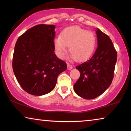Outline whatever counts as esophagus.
Here are the masks:
<instances>
[{"mask_svg":"<svg viewBox=\"0 0 131 131\" xmlns=\"http://www.w3.org/2000/svg\"><path fill=\"white\" fill-rule=\"evenodd\" d=\"M73 69V66L71 65L69 63H67V70H70Z\"/></svg>","mask_w":131,"mask_h":131,"instance_id":"obj_1","label":"esophagus"}]
</instances>
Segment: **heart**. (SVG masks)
Segmentation results:
<instances>
[{
    "mask_svg": "<svg viewBox=\"0 0 131 131\" xmlns=\"http://www.w3.org/2000/svg\"><path fill=\"white\" fill-rule=\"evenodd\" d=\"M96 40L94 34L80 27L73 26L63 30L61 36L54 39V46L57 55L64 58L67 46L73 58L77 61L88 59L94 52Z\"/></svg>",
    "mask_w": 131,
    "mask_h": 131,
    "instance_id": "1",
    "label": "heart"
}]
</instances>
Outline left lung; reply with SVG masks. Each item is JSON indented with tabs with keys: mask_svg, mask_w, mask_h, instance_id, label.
Listing matches in <instances>:
<instances>
[{
	"mask_svg": "<svg viewBox=\"0 0 131 131\" xmlns=\"http://www.w3.org/2000/svg\"><path fill=\"white\" fill-rule=\"evenodd\" d=\"M98 47L94 55L76 66L80 78L74 84V92L86 100L101 95L112 83L117 61V52L108 36L97 28Z\"/></svg>",
	"mask_w": 131,
	"mask_h": 131,
	"instance_id": "1",
	"label": "left lung"
}]
</instances>
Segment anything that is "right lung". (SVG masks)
Segmentation results:
<instances>
[{
    "mask_svg": "<svg viewBox=\"0 0 131 131\" xmlns=\"http://www.w3.org/2000/svg\"><path fill=\"white\" fill-rule=\"evenodd\" d=\"M55 26L39 24L20 36L16 42L12 68L21 88L40 96L54 89L58 76L67 64L54 53Z\"/></svg>",
    "mask_w": 131,
    "mask_h": 131,
    "instance_id": "right-lung-1",
    "label": "right lung"
}]
</instances>
